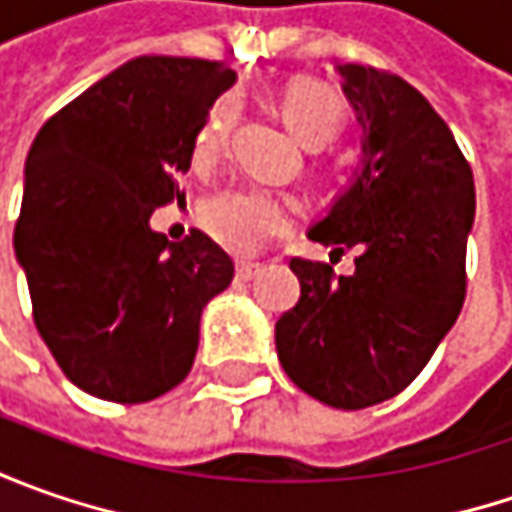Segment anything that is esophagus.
I'll list each match as a JSON object with an SVG mask.
<instances>
[{
    "label": "esophagus",
    "mask_w": 512,
    "mask_h": 512,
    "mask_svg": "<svg viewBox=\"0 0 512 512\" xmlns=\"http://www.w3.org/2000/svg\"><path fill=\"white\" fill-rule=\"evenodd\" d=\"M262 270H265V267L259 265V262H239V265H236V276H239L242 282H250V279H256Z\"/></svg>",
    "instance_id": "esophagus-1"
}]
</instances>
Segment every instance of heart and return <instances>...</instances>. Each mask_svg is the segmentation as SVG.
<instances>
[{"label": "heart", "instance_id": "obj_1", "mask_svg": "<svg viewBox=\"0 0 512 512\" xmlns=\"http://www.w3.org/2000/svg\"><path fill=\"white\" fill-rule=\"evenodd\" d=\"M282 116L305 145L319 148L342 133L347 122V105L339 90L319 79H296L282 90ZM233 128V105L216 102L205 116L202 128L193 139V162L213 165L227 148ZM296 202L276 190L262 187H239L210 196L202 205V227L227 250L253 253L265 239L282 233L290 225Z\"/></svg>", "mask_w": 512, "mask_h": 512}]
</instances>
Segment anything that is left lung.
I'll return each instance as SVG.
<instances>
[{
  "instance_id": "1",
  "label": "left lung",
  "mask_w": 512,
  "mask_h": 512,
  "mask_svg": "<svg viewBox=\"0 0 512 512\" xmlns=\"http://www.w3.org/2000/svg\"><path fill=\"white\" fill-rule=\"evenodd\" d=\"M339 73L362 125V168L307 236L333 253L356 247V270L290 259L302 296L276 322V353L307 396L362 410L399 396L456 325L476 187L413 85L370 65Z\"/></svg>"
}]
</instances>
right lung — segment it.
<instances>
[{
	"label": "right lung",
	"instance_id": "add662e5",
	"mask_svg": "<svg viewBox=\"0 0 512 512\" xmlns=\"http://www.w3.org/2000/svg\"><path fill=\"white\" fill-rule=\"evenodd\" d=\"M236 82L222 62L139 56L48 119L25 162L13 250L33 322L96 399L142 404L185 379L205 305L233 262L202 230L168 242L150 213L179 199L193 139Z\"/></svg>",
	"mask_w": 512,
	"mask_h": 512
}]
</instances>
